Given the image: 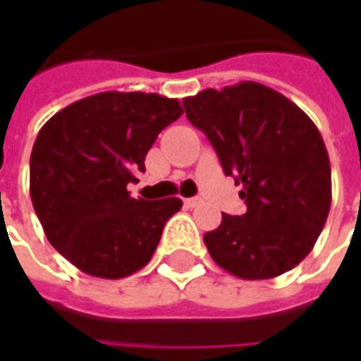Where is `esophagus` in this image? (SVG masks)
Listing matches in <instances>:
<instances>
[{
	"instance_id": "esophagus-1",
	"label": "esophagus",
	"mask_w": 361,
	"mask_h": 361,
	"mask_svg": "<svg viewBox=\"0 0 361 361\" xmlns=\"http://www.w3.org/2000/svg\"><path fill=\"white\" fill-rule=\"evenodd\" d=\"M203 203L199 197H191V199H185V204H188L189 209H195V207H199V204Z\"/></svg>"
}]
</instances>
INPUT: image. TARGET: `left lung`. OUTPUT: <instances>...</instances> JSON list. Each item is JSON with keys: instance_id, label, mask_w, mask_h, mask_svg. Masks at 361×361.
<instances>
[{"instance_id": "1", "label": "left lung", "mask_w": 361, "mask_h": 361, "mask_svg": "<svg viewBox=\"0 0 361 361\" xmlns=\"http://www.w3.org/2000/svg\"><path fill=\"white\" fill-rule=\"evenodd\" d=\"M188 119L242 185L247 211L204 234L214 263L245 280L274 279L313 250L331 209V162L315 123L292 100L243 81L183 98Z\"/></svg>"}]
</instances>
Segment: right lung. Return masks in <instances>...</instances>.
I'll use <instances>...</instances> for the list:
<instances>
[{"label": "right lung", "instance_id": "obj_1", "mask_svg": "<svg viewBox=\"0 0 361 361\" xmlns=\"http://www.w3.org/2000/svg\"><path fill=\"white\" fill-rule=\"evenodd\" d=\"M180 100L145 92H100L50 118L30 154V199L46 238L98 279H123L154 255L181 199H133L158 133L180 118Z\"/></svg>", "mask_w": 361, "mask_h": 361}]
</instances>
